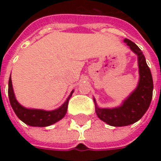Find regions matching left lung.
<instances>
[{
    "label": "left lung",
    "mask_w": 161,
    "mask_h": 161,
    "mask_svg": "<svg viewBox=\"0 0 161 161\" xmlns=\"http://www.w3.org/2000/svg\"><path fill=\"white\" fill-rule=\"evenodd\" d=\"M124 42L138 56L140 72L138 86L119 108H99L96 105V112L99 119L114 127L128 126L139 121L148 109L153 97L152 74L145 57L141 49L131 40L125 39Z\"/></svg>",
    "instance_id": "left-lung-1"
}]
</instances>
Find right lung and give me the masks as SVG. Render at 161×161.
<instances>
[{
  "mask_svg": "<svg viewBox=\"0 0 161 161\" xmlns=\"http://www.w3.org/2000/svg\"><path fill=\"white\" fill-rule=\"evenodd\" d=\"M72 92L70 93L69 97L67 98L65 103L59 108L53 110V111H45L41 109H29L22 107L18 102L16 101L15 97L14 94L12 86L11 76L8 81V97L10 104L12 106L14 111L18 116L19 120H21L26 124L33 127H46L55 123L59 121L65 115L68 108L69 99L71 97Z\"/></svg>",
  "mask_w": 161,
  "mask_h": 161,
  "instance_id": "obj_1",
  "label": "right lung"
}]
</instances>
